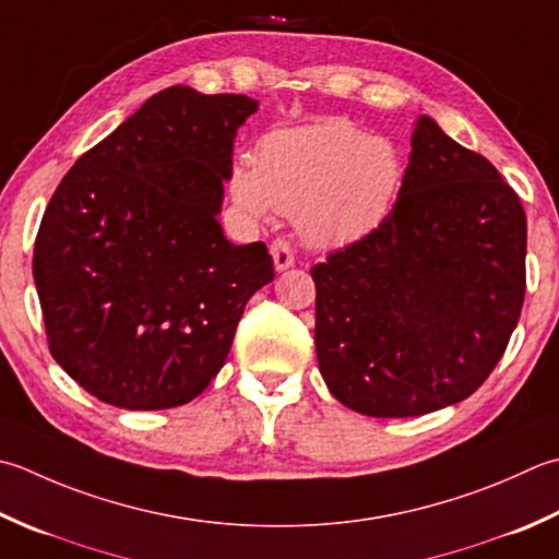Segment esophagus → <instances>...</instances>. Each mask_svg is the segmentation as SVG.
Wrapping results in <instances>:
<instances>
[{"instance_id": "obj_1", "label": "esophagus", "mask_w": 559, "mask_h": 559, "mask_svg": "<svg viewBox=\"0 0 559 559\" xmlns=\"http://www.w3.org/2000/svg\"><path fill=\"white\" fill-rule=\"evenodd\" d=\"M271 257H273V266H276V271H286L295 264V257H293V249L290 245L286 242V239H273L271 242Z\"/></svg>"}]
</instances>
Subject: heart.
Wrapping results in <instances>:
<instances>
[{
  "instance_id": "b5f03b06",
  "label": "heart",
  "mask_w": 559,
  "mask_h": 559,
  "mask_svg": "<svg viewBox=\"0 0 559 559\" xmlns=\"http://www.w3.org/2000/svg\"><path fill=\"white\" fill-rule=\"evenodd\" d=\"M404 183V159L388 138L346 118L273 130L254 162L239 159L229 193L242 211L266 221L273 207L298 213L302 237L317 247L358 242L388 221Z\"/></svg>"
}]
</instances>
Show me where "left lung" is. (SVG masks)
<instances>
[{"label": "left lung", "mask_w": 559, "mask_h": 559, "mask_svg": "<svg viewBox=\"0 0 559 559\" xmlns=\"http://www.w3.org/2000/svg\"><path fill=\"white\" fill-rule=\"evenodd\" d=\"M310 273L332 395L366 417H421L473 395L504 356L526 295V213L491 162L419 116L388 221Z\"/></svg>", "instance_id": "8db88e82"}]
</instances>
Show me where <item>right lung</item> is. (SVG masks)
Listing matches in <instances>:
<instances>
[{
  "label": "right lung",
  "mask_w": 559,
  "mask_h": 559,
  "mask_svg": "<svg viewBox=\"0 0 559 559\" xmlns=\"http://www.w3.org/2000/svg\"><path fill=\"white\" fill-rule=\"evenodd\" d=\"M245 94L169 86L74 162L33 249L48 346L120 409L191 402L221 373L247 300L273 281L264 242L233 245L217 213Z\"/></svg>",
  "instance_id": "obj_1"
}]
</instances>
